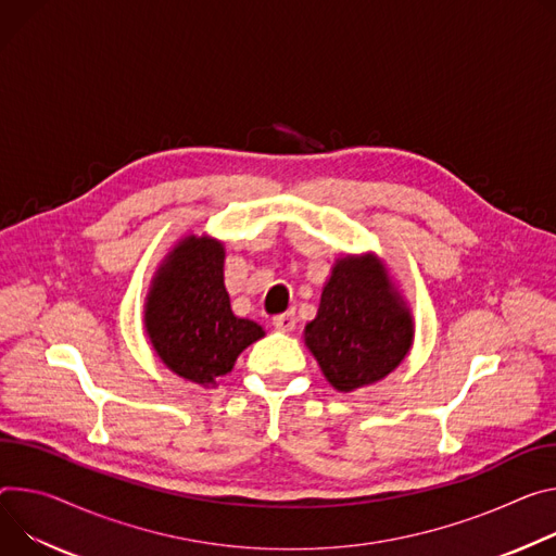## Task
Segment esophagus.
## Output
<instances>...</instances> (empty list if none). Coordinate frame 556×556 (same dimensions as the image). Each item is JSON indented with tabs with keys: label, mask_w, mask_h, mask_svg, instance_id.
I'll return each instance as SVG.
<instances>
[{
	"label": "esophagus",
	"mask_w": 556,
	"mask_h": 556,
	"mask_svg": "<svg viewBox=\"0 0 556 556\" xmlns=\"http://www.w3.org/2000/svg\"><path fill=\"white\" fill-rule=\"evenodd\" d=\"M273 326H275L277 330H281V332H292L294 326H296V317H294V313L277 315V317L273 319Z\"/></svg>",
	"instance_id": "obj_1"
}]
</instances>
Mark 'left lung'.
Instances as JSON below:
<instances>
[{
	"instance_id": "left-lung-1",
	"label": "left lung",
	"mask_w": 556,
	"mask_h": 556,
	"mask_svg": "<svg viewBox=\"0 0 556 556\" xmlns=\"http://www.w3.org/2000/svg\"><path fill=\"white\" fill-rule=\"evenodd\" d=\"M304 341L339 392L372 386L408 357L415 317L375 252L345 255L332 264Z\"/></svg>"
}]
</instances>
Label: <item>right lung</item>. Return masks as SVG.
I'll use <instances>...</instances> for the list:
<instances>
[{
	"mask_svg": "<svg viewBox=\"0 0 556 556\" xmlns=\"http://www.w3.org/2000/svg\"><path fill=\"white\" fill-rule=\"evenodd\" d=\"M224 241L184 235L157 266L143 304V328L160 362L177 377L215 388L266 330L230 308Z\"/></svg>",
	"mask_w": 556,
	"mask_h": 556,
	"instance_id": "add662e5",
	"label": "right lung"
}]
</instances>
